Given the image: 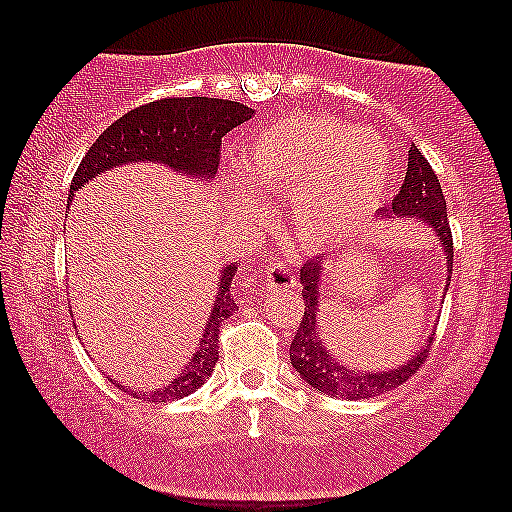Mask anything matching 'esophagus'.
Here are the masks:
<instances>
[{
    "mask_svg": "<svg viewBox=\"0 0 512 512\" xmlns=\"http://www.w3.org/2000/svg\"><path fill=\"white\" fill-rule=\"evenodd\" d=\"M296 282V270L284 263H272L270 268L265 270V286H268L270 291H289L296 286Z\"/></svg>",
    "mask_w": 512,
    "mask_h": 512,
    "instance_id": "34e87169",
    "label": "esophagus"
}]
</instances>
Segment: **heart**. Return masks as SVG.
<instances>
[{
    "label": "heart",
    "mask_w": 512,
    "mask_h": 512,
    "mask_svg": "<svg viewBox=\"0 0 512 512\" xmlns=\"http://www.w3.org/2000/svg\"><path fill=\"white\" fill-rule=\"evenodd\" d=\"M249 181L263 191L296 188L291 219L305 244L345 235L373 209L382 163L368 132L324 116L284 118L258 132L244 153ZM230 216L256 212L254 191L233 181Z\"/></svg>",
    "instance_id": "b5f03b06"
}]
</instances>
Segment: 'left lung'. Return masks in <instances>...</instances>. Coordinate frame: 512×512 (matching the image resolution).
I'll use <instances>...</instances> for the list:
<instances>
[{
	"label": "left lung",
	"instance_id": "8db88e82",
	"mask_svg": "<svg viewBox=\"0 0 512 512\" xmlns=\"http://www.w3.org/2000/svg\"><path fill=\"white\" fill-rule=\"evenodd\" d=\"M387 219H422L426 226L433 228L436 240L443 244V254L447 258V270L452 268V230L450 219H447V202L440 188V181L429 165V160L422 156V151L415 144H410L408 151V170H405V179L401 191L391 200V207L382 212ZM324 275V258H312L300 268V284H303V300L305 312L303 321H300L298 333L293 335L291 342V363L298 370L300 377L314 387L319 394H328L335 398H373L380 396L384 391L401 387L405 380L422 368V363L429 356V347L433 338H429L417 349L415 356L398 366L396 370H382V373H359V370H349L328 354L324 342L319 338V282ZM452 275V270H450ZM450 282V277H447ZM450 286V284H447Z\"/></svg>",
	"mask_w": 512,
	"mask_h": 512
}]
</instances>
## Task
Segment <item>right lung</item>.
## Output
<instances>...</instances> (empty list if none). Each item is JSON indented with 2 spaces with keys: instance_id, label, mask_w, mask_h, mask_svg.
I'll list each match as a JSON object with an SVG mask.
<instances>
[{
  "instance_id": "add662e5",
  "label": "right lung",
  "mask_w": 512,
  "mask_h": 512,
  "mask_svg": "<svg viewBox=\"0 0 512 512\" xmlns=\"http://www.w3.org/2000/svg\"><path fill=\"white\" fill-rule=\"evenodd\" d=\"M254 109L247 104L219 97H165L111 123L95 139L81 165L76 167L69 195L93 181L97 174L125 163H163L191 179H212L219 170L221 139L237 125L249 121ZM237 268L226 265L219 279V296L214 300L205 335L198 352L188 356L186 368L165 389L144 394L151 403L184 398L200 389L219 361V328L237 310L233 277Z\"/></svg>"
}]
</instances>
